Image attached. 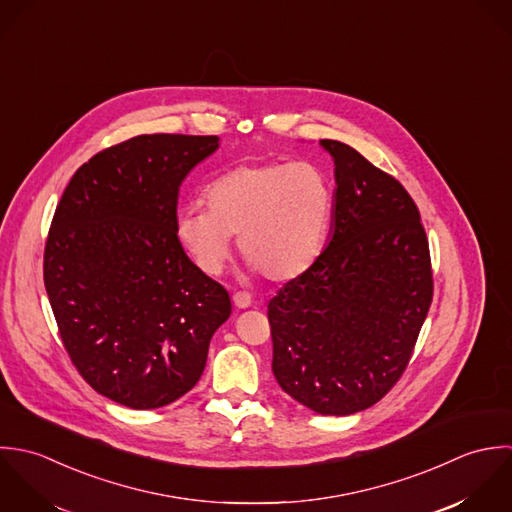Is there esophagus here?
<instances>
[{
	"label": "esophagus",
	"mask_w": 512,
	"mask_h": 512,
	"mask_svg": "<svg viewBox=\"0 0 512 512\" xmlns=\"http://www.w3.org/2000/svg\"><path fill=\"white\" fill-rule=\"evenodd\" d=\"M233 305L237 308L251 307V295H249V293H243V291L233 293Z\"/></svg>",
	"instance_id": "esophagus-1"
}]
</instances>
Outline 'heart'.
<instances>
[{
  "instance_id": "b5f03b06",
  "label": "heart",
  "mask_w": 512,
  "mask_h": 512,
  "mask_svg": "<svg viewBox=\"0 0 512 512\" xmlns=\"http://www.w3.org/2000/svg\"><path fill=\"white\" fill-rule=\"evenodd\" d=\"M204 202L207 209L178 213L176 235L209 275L231 257V237H239L249 267L275 283L305 275L324 249L332 188L314 164H239L205 186Z\"/></svg>"
}]
</instances>
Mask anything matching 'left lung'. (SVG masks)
Returning a JSON list of instances; mask_svg holds the SVG:
<instances>
[{
  "instance_id": "left-lung-1",
  "label": "left lung",
  "mask_w": 512,
  "mask_h": 512,
  "mask_svg": "<svg viewBox=\"0 0 512 512\" xmlns=\"http://www.w3.org/2000/svg\"><path fill=\"white\" fill-rule=\"evenodd\" d=\"M334 160L332 227L316 263L269 303L273 374L299 404L350 415L400 380L433 297L417 205L352 146Z\"/></svg>"
}]
</instances>
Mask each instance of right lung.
Listing matches in <instances>:
<instances>
[{
  "label": "right lung",
  "mask_w": 512,
  "mask_h": 512,
  "mask_svg": "<svg viewBox=\"0 0 512 512\" xmlns=\"http://www.w3.org/2000/svg\"><path fill=\"white\" fill-rule=\"evenodd\" d=\"M217 148V136H134L83 164L55 209L43 279L61 340L91 388L120 406L188 394L231 314L227 291L176 235L180 186Z\"/></svg>",
  "instance_id": "1"
}]
</instances>
